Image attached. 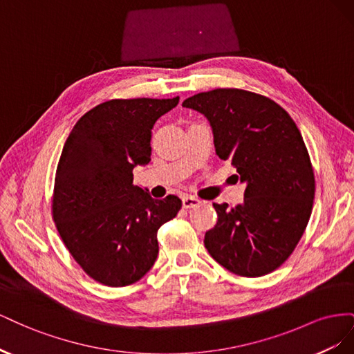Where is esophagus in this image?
Segmentation results:
<instances>
[{"mask_svg":"<svg viewBox=\"0 0 354 354\" xmlns=\"http://www.w3.org/2000/svg\"><path fill=\"white\" fill-rule=\"evenodd\" d=\"M201 203V199L192 196V195H186L183 196V208H194L198 207Z\"/></svg>","mask_w":354,"mask_h":354,"instance_id":"34e87169","label":"esophagus"}]
</instances>
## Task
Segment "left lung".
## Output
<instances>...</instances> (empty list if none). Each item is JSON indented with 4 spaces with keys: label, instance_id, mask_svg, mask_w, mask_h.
<instances>
[{
    "label": "left lung",
    "instance_id": "obj_1",
    "mask_svg": "<svg viewBox=\"0 0 354 354\" xmlns=\"http://www.w3.org/2000/svg\"><path fill=\"white\" fill-rule=\"evenodd\" d=\"M183 106L208 118L216 153L246 185L239 205L212 203L218 218L205 233V248L234 274L276 270L312 216L315 173L301 133L283 108L252 91L217 88L192 95Z\"/></svg>",
    "mask_w": 354,
    "mask_h": 354
}]
</instances>
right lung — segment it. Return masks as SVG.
<instances>
[{"instance_id":"right-lung-1","label":"right lung","mask_w":354,"mask_h":354,"mask_svg":"<svg viewBox=\"0 0 354 354\" xmlns=\"http://www.w3.org/2000/svg\"><path fill=\"white\" fill-rule=\"evenodd\" d=\"M174 99H113L80 118L59 159L51 214L82 270L106 286L131 285L152 269L158 230L181 201L153 199L133 185L136 165L151 160L152 128Z\"/></svg>"}]
</instances>
